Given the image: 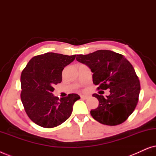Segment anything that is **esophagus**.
<instances>
[{"label": "esophagus", "mask_w": 156, "mask_h": 156, "mask_svg": "<svg viewBox=\"0 0 156 156\" xmlns=\"http://www.w3.org/2000/svg\"><path fill=\"white\" fill-rule=\"evenodd\" d=\"M80 97L82 98V99H87L89 97V95H80Z\"/></svg>", "instance_id": "34e87169"}]
</instances>
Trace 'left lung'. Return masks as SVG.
Here are the masks:
<instances>
[{"mask_svg":"<svg viewBox=\"0 0 156 156\" xmlns=\"http://www.w3.org/2000/svg\"><path fill=\"white\" fill-rule=\"evenodd\" d=\"M76 60L93 72V83L98 89H110V94H94L99 106L91 110L96 121L104 125L116 126L126 120L138 101L140 86L131 63L123 55L111 50H100L88 55H77Z\"/></svg>","mask_w":156,"mask_h":156,"instance_id":"8db88e82","label":"left lung"}]
</instances>
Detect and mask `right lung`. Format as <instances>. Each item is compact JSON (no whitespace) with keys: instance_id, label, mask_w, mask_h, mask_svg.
Masks as SVG:
<instances>
[{"instance_id":"right-lung-1","label":"right lung","mask_w":156,"mask_h":156,"mask_svg":"<svg viewBox=\"0 0 156 156\" xmlns=\"http://www.w3.org/2000/svg\"><path fill=\"white\" fill-rule=\"evenodd\" d=\"M75 57L76 55L47 52L33 57L23 70L21 101L29 118L40 126L62 124L71 116L74 102L80 99L76 94L61 99L52 94L55 85L62 82L64 68Z\"/></svg>"}]
</instances>
